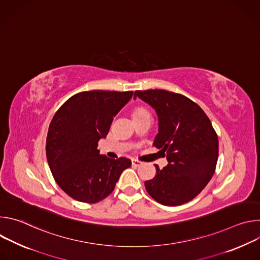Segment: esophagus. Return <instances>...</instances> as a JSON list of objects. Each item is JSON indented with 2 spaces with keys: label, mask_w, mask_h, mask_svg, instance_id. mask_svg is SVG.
<instances>
[{
  "label": "esophagus",
  "mask_w": 260,
  "mask_h": 260,
  "mask_svg": "<svg viewBox=\"0 0 260 260\" xmlns=\"http://www.w3.org/2000/svg\"><path fill=\"white\" fill-rule=\"evenodd\" d=\"M132 164H133V166H136V167H140L142 162H141L140 160H138V159H132Z\"/></svg>",
  "instance_id": "34e87169"
}]
</instances>
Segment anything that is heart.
I'll list each match as a JSON object with an SVG mask.
<instances>
[{
    "mask_svg": "<svg viewBox=\"0 0 260 260\" xmlns=\"http://www.w3.org/2000/svg\"><path fill=\"white\" fill-rule=\"evenodd\" d=\"M145 112H148V111H147L146 109H144V108H137V109L134 110L133 115H134V114H141V113H145Z\"/></svg>",
    "mask_w": 260,
    "mask_h": 260,
    "instance_id": "1",
    "label": "heart"
}]
</instances>
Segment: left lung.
Instances as JSON below:
<instances>
[{
	"label": "left lung",
	"mask_w": 260,
	"mask_h": 260,
	"mask_svg": "<svg viewBox=\"0 0 260 260\" xmlns=\"http://www.w3.org/2000/svg\"><path fill=\"white\" fill-rule=\"evenodd\" d=\"M155 109L158 134L153 146L167 155L168 166L156 168L145 187L157 203L180 206L194 199L214 175L218 137L203 109L190 99L164 89L136 90Z\"/></svg>",
	"instance_id": "left-lung-1"
}]
</instances>
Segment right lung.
<instances>
[{
	"instance_id": "add662e5",
	"label": "right lung",
	"mask_w": 260,
	"mask_h": 260,
	"mask_svg": "<svg viewBox=\"0 0 260 260\" xmlns=\"http://www.w3.org/2000/svg\"><path fill=\"white\" fill-rule=\"evenodd\" d=\"M133 91L91 90L71 96L54 114L46 139V156L58 186L72 199L95 204L115 188L121 173L132 166L125 157L100 154L113 117Z\"/></svg>"
}]
</instances>
